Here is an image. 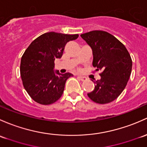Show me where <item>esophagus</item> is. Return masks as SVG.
I'll return each mask as SVG.
<instances>
[{
	"label": "esophagus",
	"mask_w": 147,
	"mask_h": 147,
	"mask_svg": "<svg viewBox=\"0 0 147 147\" xmlns=\"http://www.w3.org/2000/svg\"><path fill=\"white\" fill-rule=\"evenodd\" d=\"M78 78L80 79V80H82V81H84V80H86V77H84V76H81V75H80V76H78Z\"/></svg>",
	"instance_id": "1"
}]
</instances>
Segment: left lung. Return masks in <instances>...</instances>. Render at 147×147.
<instances>
[{"mask_svg":"<svg viewBox=\"0 0 147 147\" xmlns=\"http://www.w3.org/2000/svg\"><path fill=\"white\" fill-rule=\"evenodd\" d=\"M80 36L92 49L93 66L102 71L101 79L94 82L95 88L88 96L100 104L110 103L123 92L129 80L132 66L130 55L109 32L95 30Z\"/></svg>","mask_w":147,"mask_h":147,"instance_id":"1","label":"left lung"}]
</instances>
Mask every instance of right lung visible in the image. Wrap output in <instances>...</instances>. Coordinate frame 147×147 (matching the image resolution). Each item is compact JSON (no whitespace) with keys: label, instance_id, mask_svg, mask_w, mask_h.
Listing matches in <instances>:
<instances>
[{"label":"right lung","instance_id":"add662e5","mask_svg":"<svg viewBox=\"0 0 147 147\" xmlns=\"http://www.w3.org/2000/svg\"><path fill=\"white\" fill-rule=\"evenodd\" d=\"M78 36L47 32L34 40L24 51L21 58V78L24 89L34 101L49 105L61 98L66 81L73 75L54 70V61L61 58L65 44Z\"/></svg>","mask_w":147,"mask_h":147}]
</instances>
